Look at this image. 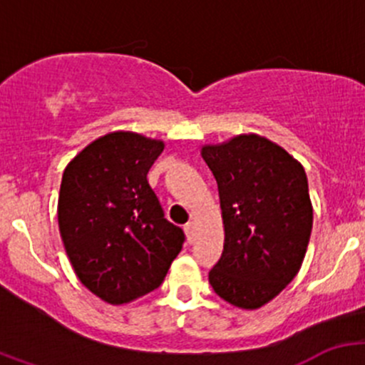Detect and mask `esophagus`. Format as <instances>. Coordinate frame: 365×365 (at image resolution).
Here are the masks:
<instances>
[{
	"mask_svg": "<svg viewBox=\"0 0 365 365\" xmlns=\"http://www.w3.org/2000/svg\"><path fill=\"white\" fill-rule=\"evenodd\" d=\"M183 231H185V235H187V242H189V244H192L194 238H196V224L190 220V222H187L185 226H183Z\"/></svg>",
	"mask_w": 365,
	"mask_h": 365,
	"instance_id": "esophagus-1",
	"label": "esophagus"
}]
</instances>
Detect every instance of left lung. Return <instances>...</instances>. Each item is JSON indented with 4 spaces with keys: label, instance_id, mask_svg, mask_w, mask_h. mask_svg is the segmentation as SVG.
Wrapping results in <instances>:
<instances>
[{
    "label": "left lung",
    "instance_id": "1",
    "mask_svg": "<svg viewBox=\"0 0 365 365\" xmlns=\"http://www.w3.org/2000/svg\"><path fill=\"white\" fill-rule=\"evenodd\" d=\"M219 187L222 256L210 270L213 292L235 307H263L298 274L312 230L307 176L270 139L240 134L201 146Z\"/></svg>",
    "mask_w": 365,
    "mask_h": 365
}]
</instances>
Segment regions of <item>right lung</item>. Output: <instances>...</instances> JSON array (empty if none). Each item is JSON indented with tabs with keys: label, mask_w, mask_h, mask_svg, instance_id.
I'll return each mask as SVG.
<instances>
[{
	"label": "right lung",
	"mask_w": 365,
	"mask_h": 365,
	"mask_svg": "<svg viewBox=\"0 0 365 365\" xmlns=\"http://www.w3.org/2000/svg\"><path fill=\"white\" fill-rule=\"evenodd\" d=\"M164 141L116 130L68 162L58 226L79 281L111 305L159 288L185 235L164 219L146 175Z\"/></svg>",
	"instance_id": "obj_1"
}]
</instances>
